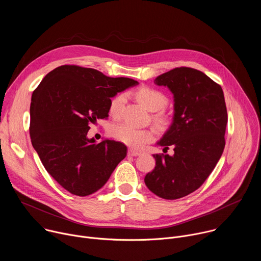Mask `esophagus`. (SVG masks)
Returning a JSON list of instances; mask_svg holds the SVG:
<instances>
[{
	"label": "esophagus",
	"instance_id": "1",
	"mask_svg": "<svg viewBox=\"0 0 261 261\" xmlns=\"http://www.w3.org/2000/svg\"><path fill=\"white\" fill-rule=\"evenodd\" d=\"M141 153L137 152V151H134L132 150V148H129L128 150V156H132V157H137V156H140Z\"/></svg>",
	"mask_w": 261,
	"mask_h": 261
}]
</instances>
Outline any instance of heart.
I'll return each instance as SVG.
<instances>
[{
	"label": "heart",
	"instance_id": "1",
	"mask_svg": "<svg viewBox=\"0 0 261 261\" xmlns=\"http://www.w3.org/2000/svg\"><path fill=\"white\" fill-rule=\"evenodd\" d=\"M136 99L150 111H156L153 116L155 123L164 127L168 123V119L160 109L164 108L168 102L167 97L159 90L151 87H141L135 92ZM125 102L124 95H117L110 100L109 103V113L113 117H119L121 114L122 107ZM159 111L157 112L156 110ZM110 134L117 140L133 147L140 150L144 147L145 144L150 143L155 138V132L153 129H140L136 128L128 123H117L110 128Z\"/></svg>",
	"mask_w": 261,
	"mask_h": 261
}]
</instances>
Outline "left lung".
I'll return each instance as SVG.
<instances>
[{"mask_svg":"<svg viewBox=\"0 0 261 261\" xmlns=\"http://www.w3.org/2000/svg\"><path fill=\"white\" fill-rule=\"evenodd\" d=\"M154 83L174 97L173 121L158 142L156 166L144 177L146 187L164 199H178L197 190L214 170L225 147L227 109L220 85L199 70L179 67Z\"/></svg>","mask_w":261,"mask_h":261,"instance_id":"obj_1","label":"left lung"}]
</instances>
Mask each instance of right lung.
I'll return each instance as SVG.
<instances>
[{
	"mask_svg": "<svg viewBox=\"0 0 261 261\" xmlns=\"http://www.w3.org/2000/svg\"><path fill=\"white\" fill-rule=\"evenodd\" d=\"M138 83L108 77L98 70L63 65L33 92L32 144L47 172L71 194L88 196L102 188L126 157L127 146L88 138L90 124L108 117L110 98Z\"/></svg>",
	"mask_w": 261,
	"mask_h": 261,
	"instance_id": "obj_1",
	"label": "right lung"
}]
</instances>
